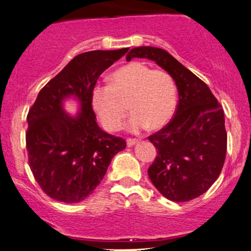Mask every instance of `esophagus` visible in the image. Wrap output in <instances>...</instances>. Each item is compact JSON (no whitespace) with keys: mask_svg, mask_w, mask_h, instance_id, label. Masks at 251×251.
<instances>
[{"mask_svg":"<svg viewBox=\"0 0 251 251\" xmlns=\"http://www.w3.org/2000/svg\"><path fill=\"white\" fill-rule=\"evenodd\" d=\"M138 142H139V139H137V138H128V139H126V144H128V146L135 145L136 143H138Z\"/></svg>","mask_w":251,"mask_h":251,"instance_id":"34e87169","label":"esophagus"}]
</instances>
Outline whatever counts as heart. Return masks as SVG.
<instances>
[{"label":"heart","mask_w":251,"mask_h":251,"mask_svg":"<svg viewBox=\"0 0 251 251\" xmlns=\"http://www.w3.org/2000/svg\"><path fill=\"white\" fill-rule=\"evenodd\" d=\"M128 102L132 113L128 122L130 131L137 132L148 126L160 129L168 123L175 112L177 89L173 77L164 70H153L132 62L115 70L109 85L98 84L91 92V103L100 122L109 131L119 129Z\"/></svg>","instance_id":"b5f03b06"}]
</instances>
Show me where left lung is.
Returning a JSON list of instances; mask_svg holds the SVG:
<instances>
[{"mask_svg":"<svg viewBox=\"0 0 251 251\" xmlns=\"http://www.w3.org/2000/svg\"><path fill=\"white\" fill-rule=\"evenodd\" d=\"M132 57L154 61L173 77L178 92L173 119L149 136L158 150L148 169L150 180L168 200H194L209 190L225 162L224 110L209 86L166 50L136 47L126 55V61Z\"/></svg>","mask_w":251,"mask_h":251,"instance_id":"left-lung-1","label":"left lung"}]
</instances>
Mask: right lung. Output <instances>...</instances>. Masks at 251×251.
Here are the masks:
<instances>
[{
    "mask_svg": "<svg viewBox=\"0 0 251 251\" xmlns=\"http://www.w3.org/2000/svg\"><path fill=\"white\" fill-rule=\"evenodd\" d=\"M128 50H92L75 56L42 87L28 110V165L35 181L53 200H85L105 176L112 158L126 149L125 139L97 125L91 92L100 75ZM71 95L81 103L76 117L63 109V100Z\"/></svg>",
    "mask_w": 251,
    "mask_h": 251,
    "instance_id": "obj_1",
    "label": "right lung"
}]
</instances>
